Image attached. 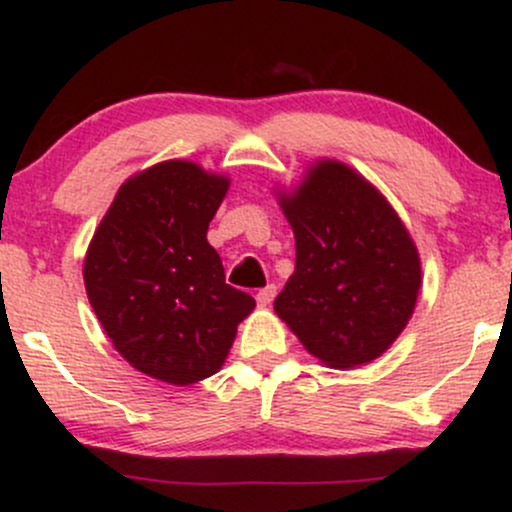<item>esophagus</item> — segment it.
Here are the masks:
<instances>
[{"label": "esophagus", "mask_w": 512, "mask_h": 512, "mask_svg": "<svg viewBox=\"0 0 512 512\" xmlns=\"http://www.w3.org/2000/svg\"><path fill=\"white\" fill-rule=\"evenodd\" d=\"M274 296H276V286L274 284H267L264 286V289H260L257 291V305H260V308H267L269 303L274 301Z\"/></svg>", "instance_id": "obj_1"}]
</instances>
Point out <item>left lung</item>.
<instances>
[{
  "label": "left lung",
  "mask_w": 512,
  "mask_h": 512,
  "mask_svg": "<svg viewBox=\"0 0 512 512\" xmlns=\"http://www.w3.org/2000/svg\"><path fill=\"white\" fill-rule=\"evenodd\" d=\"M296 238V269L274 313L308 354L349 370L383 356L421 289V257L373 182L337 158H317L296 187H276Z\"/></svg>",
  "instance_id": "8db88e82"
}]
</instances>
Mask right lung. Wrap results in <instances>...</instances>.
I'll return each instance as SVG.
<instances>
[{
  "label": "right lung",
  "mask_w": 512,
  "mask_h": 512,
  "mask_svg": "<svg viewBox=\"0 0 512 512\" xmlns=\"http://www.w3.org/2000/svg\"><path fill=\"white\" fill-rule=\"evenodd\" d=\"M231 178L170 158L127 178L84 257L103 332L132 368L168 385L219 373L255 298L226 284L209 221Z\"/></svg>",
  "instance_id": "1"
}]
</instances>
